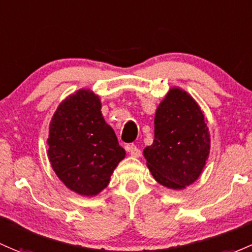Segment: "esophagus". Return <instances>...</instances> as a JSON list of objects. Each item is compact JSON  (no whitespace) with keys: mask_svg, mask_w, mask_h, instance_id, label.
Wrapping results in <instances>:
<instances>
[{"mask_svg":"<svg viewBox=\"0 0 252 252\" xmlns=\"http://www.w3.org/2000/svg\"><path fill=\"white\" fill-rule=\"evenodd\" d=\"M126 150H128L129 155L131 156V157H135V158H139L140 156H141V151L139 150L135 145H130V146L126 147Z\"/></svg>","mask_w":252,"mask_h":252,"instance_id":"obj_1","label":"esophagus"}]
</instances>
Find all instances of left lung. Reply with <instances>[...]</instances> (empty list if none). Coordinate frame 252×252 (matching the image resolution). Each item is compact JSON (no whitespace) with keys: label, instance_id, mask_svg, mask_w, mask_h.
I'll return each instance as SVG.
<instances>
[{"label":"left lung","instance_id":"obj_1","mask_svg":"<svg viewBox=\"0 0 252 252\" xmlns=\"http://www.w3.org/2000/svg\"><path fill=\"white\" fill-rule=\"evenodd\" d=\"M198 102L171 87L155 115V140L144 150L147 168L161 186L184 189L198 180L210 153V131Z\"/></svg>","mask_w":252,"mask_h":252}]
</instances>
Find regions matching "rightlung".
Segmentation results:
<instances>
[{
  "instance_id": "obj_1",
  "label": "right lung",
  "mask_w": 252,
  "mask_h": 252,
  "mask_svg": "<svg viewBox=\"0 0 252 252\" xmlns=\"http://www.w3.org/2000/svg\"><path fill=\"white\" fill-rule=\"evenodd\" d=\"M48 158L60 181L79 195L94 197L108 186L126 151L101 113V99L82 88L58 106L49 123Z\"/></svg>"
}]
</instances>
